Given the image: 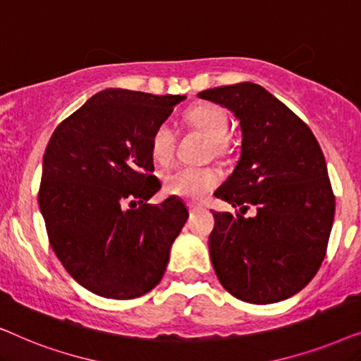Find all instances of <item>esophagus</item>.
<instances>
[{
	"label": "esophagus",
	"mask_w": 361,
	"mask_h": 361,
	"mask_svg": "<svg viewBox=\"0 0 361 361\" xmlns=\"http://www.w3.org/2000/svg\"><path fill=\"white\" fill-rule=\"evenodd\" d=\"M200 204H195V202H187V209H189V212H194L197 209H200Z\"/></svg>",
	"instance_id": "1"
}]
</instances>
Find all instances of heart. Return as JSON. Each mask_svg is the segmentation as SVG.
I'll list each match as a JSON object with an SVG mask.
<instances>
[{"instance_id":"1","label":"heart","mask_w":361,"mask_h":361,"mask_svg":"<svg viewBox=\"0 0 361 361\" xmlns=\"http://www.w3.org/2000/svg\"><path fill=\"white\" fill-rule=\"evenodd\" d=\"M187 121L192 128L207 136L210 145L207 147V157H226L233 149L230 133V116L224 108L214 103H202L187 113ZM177 135L171 123H161L152 131L149 149L157 164H169L174 157ZM220 184V172L212 166H182L167 172L162 179V187L169 195L184 197V199H199L209 194Z\"/></svg>"}]
</instances>
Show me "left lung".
<instances>
[{
    "label": "left lung",
    "instance_id": "1",
    "mask_svg": "<svg viewBox=\"0 0 361 361\" xmlns=\"http://www.w3.org/2000/svg\"><path fill=\"white\" fill-rule=\"evenodd\" d=\"M240 120L241 157L216 199L256 215L214 212L210 258L221 286L250 304L299 293L327 253L335 215L324 152L310 128L251 82L200 92Z\"/></svg>",
    "mask_w": 361,
    "mask_h": 361
}]
</instances>
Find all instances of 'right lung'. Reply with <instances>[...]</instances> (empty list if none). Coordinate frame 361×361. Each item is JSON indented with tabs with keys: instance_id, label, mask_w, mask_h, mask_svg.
Here are the masks:
<instances>
[{
	"instance_id": "right-lung-1",
	"label": "right lung",
	"mask_w": 361,
	"mask_h": 361,
	"mask_svg": "<svg viewBox=\"0 0 361 361\" xmlns=\"http://www.w3.org/2000/svg\"><path fill=\"white\" fill-rule=\"evenodd\" d=\"M184 98L108 88L49 140L39 187L49 243L93 294L135 299L162 279L189 212L176 197L146 204L161 189L149 141Z\"/></svg>"
}]
</instances>
